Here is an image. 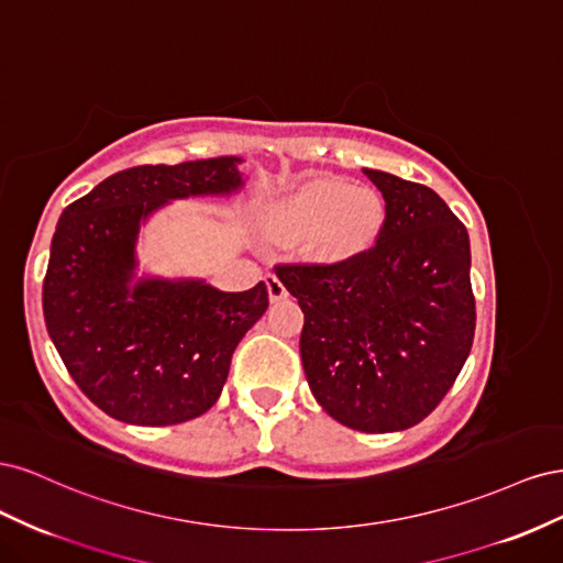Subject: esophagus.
<instances>
[{
	"label": "esophagus",
	"mask_w": 563,
	"mask_h": 563,
	"mask_svg": "<svg viewBox=\"0 0 563 563\" xmlns=\"http://www.w3.org/2000/svg\"><path fill=\"white\" fill-rule=\"evenodd\" d=\"M265 286H267V296H269L272 302H279V300H284L288 296L286 286L279 282L277 275H267L265 277Z\"/></svg>",
	"instance_id": "esophagus-1"
}]
</instances>
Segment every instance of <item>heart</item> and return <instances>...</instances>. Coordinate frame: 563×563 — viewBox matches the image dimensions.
Here are the masks:
<instances>
[{
    "instance_id": "1",
    "label": "heart",
    "mask_w": 563,
    "mask_h": 563,
    "mask_svg": "<svg viewBox=\"0 0 563 563\" xmlns=\"http://www.w3.org/2000/svg\"><path fill=\"white\" fill-rule=\"evenodd\" d=\"M387 207L376 187L343 178H317L269 201L261 225L269 242L298 244L312 265L335 267L362 258L378 244Z\"/></svg>"
}]
</instances>
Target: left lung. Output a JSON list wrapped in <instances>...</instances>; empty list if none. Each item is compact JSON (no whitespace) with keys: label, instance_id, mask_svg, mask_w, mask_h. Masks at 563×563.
<instances>
[{"label":"left lung","instance_id":"8db88e82","mask_svg":"<svg viewBox=\"0 0 563 563\" xmlns=\"http://www.w3.org/2000/svg\"><path fill=\"white\" fill-rule=\"evenodd\" d=\"M387 207L378 244L345 265H279L305 314L314 399L345 428L383 434L428 418L474 338L470 236L428 185L364 168Z\"/></svg>","mask_w":563,"mask_h":563}]
</instances>
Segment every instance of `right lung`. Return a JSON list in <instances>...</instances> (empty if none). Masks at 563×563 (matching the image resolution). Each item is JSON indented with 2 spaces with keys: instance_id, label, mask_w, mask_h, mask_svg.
Returning <instances> with one entry per match:
<instances>
[{
  "instance_id": "obj_1",
  "label": "right lung",
  "mask_w": 563,
  "mask_h": 563,
  "mask_svg": "<svg viewBox=\"0 0 563 563\" xmlns=\"http://www.w3.org/2000/svg\"><path fill=\"white\" fill-rule=\"evenodd\" d=\"M242 157L133 166L60 213L44 277V321L65 368L100 411L143 428L199 418L232 352L267 310V286L228 294L203 279L139 275L141 228L166 203L230 197Z\"/></svg>"
}]
</instances>
